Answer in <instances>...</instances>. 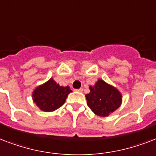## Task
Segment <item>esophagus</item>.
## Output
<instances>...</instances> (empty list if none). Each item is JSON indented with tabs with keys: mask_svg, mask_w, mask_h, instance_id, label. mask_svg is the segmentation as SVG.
I'll list each match as a JSON object with an SVG mask.
<instances>
[{
	"mask_svg": "<svg viewBox=\"0 0 156 156\" xmlns=\"http://www.w3.org/2000/svg\"><path fill=\"white\" fill-rule=\"evenodd\" d=\"M76 91H77V92H80V93H82V92H83V89H76Z\"/></svg>",
	"mask_w": 156,
	"mask_h": 156,
	"instance_id": "obj_1",
	"label": "esophagus"
}]
</instances>
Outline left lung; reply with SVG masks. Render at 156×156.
Returning <instances> with one entry per match:
<instances>
[{
	"label": "left lung",
	"mask_w": 156,
	"mask_h": 156,
	"mask_svg": "<svg viewBox=\"0 0 156 156\" xmlns=\"http://www.w3.org/2000/svg\"><path fill=\"white\" fill-rule=\"evenodd\" d=\"M90 92L85 95L87 105L95 115L108 116L118 109L122 103L120 92L101 79L98 80L94 86H89Z\"/></svg>",
	"instance_id": "8db88e82"
}]
</instances>
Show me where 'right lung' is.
<instances>
[{
	"label": "right lung",
	"instance_id": "right-lung-1",
	"mask_svg": "<svg viewBox=\"0 0 156 156\" xmlns=\"http://www.w3.org/2000/svg\"><path fill=\"white\" fill-rule=\"evenodd\" d=\"M71 92L69 86H60L53 78L37 86L32 92V99L43 112H50L64 104Z\"/></svg>",
	"mask_w": 156,
	"mask_h": 156
}]
</instances>
